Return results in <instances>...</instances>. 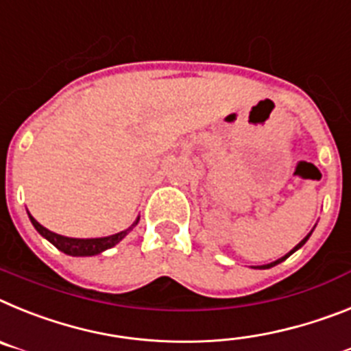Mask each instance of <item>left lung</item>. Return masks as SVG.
<instances>
[{"instance_id": "1", "label": "left lung", "mask_w": 351, "mask_h": 351, "mask_svg": "<svg viewBox=\"0 0 351 351\" xmlns=\"http://www.w3.org/2000/svg\"><path fill=\"white\" fill-rule=\"evenodd\" d=\"M309 237H311V233H309V234H307V237H306V239H304V240H302V242H300V243H297V245H295V247H293V249H291V251H289V252H288V254H286V256H282V258H279V260H277V261H272V263H268V265H261V267H258V268H270V267H274V265H277V263H281V261H285V260H286V258H289V256L293 254V252H295V251H298V249L302 247L304 243H306V242H307V239H309Z\"/></svg>"}]
</instances>
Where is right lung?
<instances>
[{"label":"right lung","instance_id":"obj_1","mask_svg":"<svg viewBox=\"0 0 351 351\" xmlns=\"http://www.w3.org/2000/svg\"><path fill=\"white\" fill-rule=\"evenodd\" d=\"M29 221H32V224L35 226V230L38 231V233H40L44 239H47L49 242L53 243L54 247L60 249V251L65 252V254H69V256H95V254H100V252H104L106 249L114 247V245H117L120 240H123L125 234L129 233V231L132 230L136 224H138L139 217L136 219V222H134L129 230L120 231V233H117V234H109V237H102V239H69V237H63V234H58V233H53V231H49L47 228L42 226L40 222H36L32 215H29Z\"/></svg>","mask_w":351,"mask_h":351}]
</instances>
